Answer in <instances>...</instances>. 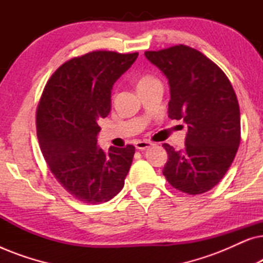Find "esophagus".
<instances>
[{
	"label": "esophagus",
	"mask_w": 263,
	"mask_h": 263,
	"mask_svg": "<svg viewBox=\"0 0 263 263\" xmlns=\"http://www.w3.org/2000/svg\"><path fill=\"white\" fill-rule=\"evenodd\" d=\"M151 146H153V143L151 142V141H136V142H135V147H136V148L141 149V151L149 148Z\"/></svg>",
	"instance_id": "34e87169"
}]
</instances>
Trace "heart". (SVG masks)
I'll return each instance as SVG.
<instances>
[{"instance_id": "1", "label": "heart", "mask_w": 263, "mask_h": 263, "mask_svg": "<svg viewBox=\"0 0 263 263\" xmlns=\"http://www.w3.org/2000/svg\"><path fill=\"white\" fill-rule=\"evenodd\" d=\"M153 81H156V79H154L152 75L143 74V75H141V77L138 79V81H136V87L140 88V87H142V86L148 85V84H151V82H153Z\"/></svg>"}]
</instances>
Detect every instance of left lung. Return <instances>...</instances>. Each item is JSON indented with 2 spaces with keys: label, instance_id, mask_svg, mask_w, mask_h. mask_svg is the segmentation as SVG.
I'll return each mask as SVG.
<instances>
[{
  "label": "left lung",
  "instance_id": "1",
  "mask_svg": "<svg viewBox=\"0 0 263 263\" xmlns=\"http://www.w3.org/2000/svg\"><path fill=\"white\" fill-rule=\"evenodd\" d=\"M145 56L168 80V117L188 125L184 148L163 145L167 152L163 175L179 192L206 193L224 177L240 142L235 89L213 61L190 46L146 51Z\"/></svg>",
  "mask_w": 263,
  "mask_h": 263
}]
</instances>
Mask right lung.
Wrapping results in <instances>:
<instances>
[{"label":"right lung","mask_w":263,"mask_h":263,"mask_svg":"<svg viewBox=\"0 0 263 263\" xmlns=\"http://www.w3.org/2000/svg\"><path fill=\"white\" fill-rule=\"evenodd\" d=\"M138 52L92 51L68 60L46 82L35 111L39 147L57 182L75 199L103 203L124 185L135 147L97 146L98 121L111 109V89Z\"/></svg>","instance_id":"right-lung-1"}]
</instances>
